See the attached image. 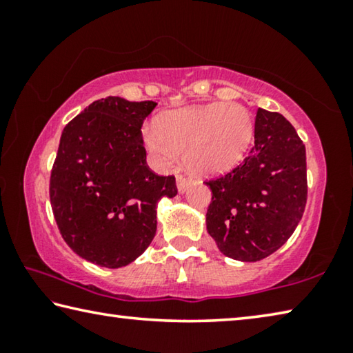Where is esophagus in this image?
I'll return each mask as SVG.
<instances>
[{
  "mask_svg": "<svg viewBox=\"0 0 353 353\" xmlns=\"http://www.w3.org/2000/svg\"><path fill=\"white\" fill-rule=\"evenodd\" d=\"M176 182H177V190H179V193H181V194H183L191 185V181H188V179L183 177V176H177Z\"/></svg>",
  "mask_w": 353,
  "mask_h": 353,
  "instance_id": "1",
  "label": "esophagus"
}]
</instances>
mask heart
Wrapping results in <instances>:
<instances>
[{
  "label": "heart",
  "instance_id": "heart-1",
  "mask_svg": "<svg viewBox=\"0 0 353 353\" xmlns=\"http://www.w3.org/2000/svg\"><path fill=\"white\" fill-rule=\"evenodd\" d=\"M254 137V118L240 104L213 103L165 113L143 130L149 151L165 165L177 155L198 174H221L243 160Z\"/></svg>",
  "mask_w": 353,
  "mask_h": 353
}]
</instances>
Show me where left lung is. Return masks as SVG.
<instances>
[{
	"mask_svg": "<svg viewBox=\"0 0 353 353\" xmlns=\"http://www.w3.org/2000/svg\"><path fill=\"white\" fill-rule=\"evenodd\" d=\"M205 183L207 232L218 249L234 260H263L283 246L305 210V146L283 115L259 109L249 157Z\"/></svg>",
	"mask_w": 353,
	"mask_h": 353,
	"instance_id": "left-lung-1",
	"label": "left lung"
}]
</instances>
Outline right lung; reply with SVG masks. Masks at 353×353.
Wrapping results in <instances>:
<instances>
[{
	"mask_svg": "<svg viewBox=\"0 0 353 353\" xmlns=\"http://www.w3.org/2000/svg\"><path fill=\"white\" fill-rule=\"evenodd\" d=\"M157 103L107 97L65 126L50 179L61 235L81 259L123 268L157 230V204L177 194L176 179L146 165L141 124Z\"/></svg>",
	"mask_w": 353,
	"mask_h": 353,
	"instance_id": "right-lung-1",
	"label": "right lung"
}]
</instances>
